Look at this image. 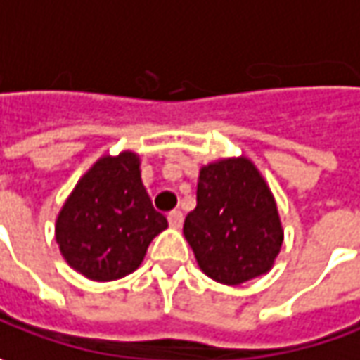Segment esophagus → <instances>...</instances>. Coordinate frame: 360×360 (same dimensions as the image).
Here are the masks:
<instances>
[{
  "label": "esophagus",
  "mask_w": 360,
  "mask_h": 360,
  "mask_svg": "<svg viewBox=\"0 0 360 360\" xmlns=\"http://www.w3.org/2000/svg\"><path fill=\"white\" fill-rule=\"evenodd\" d=\"M167 219H169V226L171 227H181V224H183V213L179 210H173L167 215Z\"/></svg>",
  "instance_id": "1"
}]
</instances>
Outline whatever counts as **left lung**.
Listing matches in <instances>:
<instances>
[{
	"label": "left lung",
	"mask_w": 360,
	"mask_h": 360,
	"mask_svg": "<svg viewBox=\"0 0 360 360\" xmlns=\"http://www.w3.org/2000/svg\"><path fill=\"white\" fill-rule=\"evenodd\" d=\"M183 233L199 268L227 286L268 272L282 248L272 191L245 157L201 169L197 205L187 213Z\"/></svg>",
	"instance_id": "left-lung-1"
}]
</instances>
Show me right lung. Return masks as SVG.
<instances>
[{"label":"right lung","instance_id":"right-lung-1","mask_svg":"<svg viewBox=\"0 0 360 360\" xmlns=\"http://www.w3.org/2000/svg\"><path fill=\"white\" fill-rule=\"evenodd\" d=\"M134 153L102 157L78 181L56 221V242L76 272L96 282L134 272L167 217L153 207Z\"/></svg>","mask_w":360,"mask_h":360}]
</instances>
